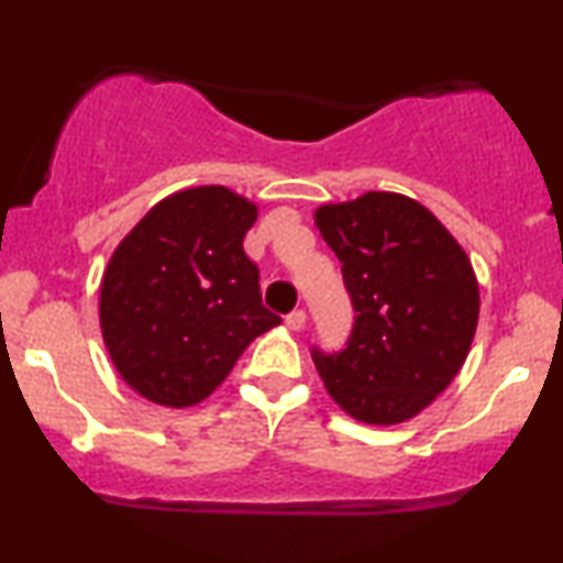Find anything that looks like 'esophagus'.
<instances>
[{
	"label": "esophagus",
	"instance_id": "1",
	"mask_svg": "<svg viewBox=\"0 0 563 563\" xmlns=\"http://www.w3.org/2000/svg\"><path fill=\"white\" fill-rule=\"evenodd\" d=\"M286 325L290 331H301V328L307 325V312H303V309H294V312L286 318Z\"/></svg>",
	"mask_w": 563,
	"mask_h": 563
}]
</instances>
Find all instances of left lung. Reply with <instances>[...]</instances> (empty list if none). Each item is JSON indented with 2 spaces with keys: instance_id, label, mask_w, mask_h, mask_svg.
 Here are the masks:
<instances>
[{
  "instance_id": "left-lung-1",
  "label": "left lung",
  "mask_w": 563,
  "mask_h": 563,
  "mask_svg": "<svg viewBox=\"0 0 563 563\" xmlns=\"http://www.w3.org/2000/svg\"><path fill=\"white\" fill-rule=\"evenodd\" d=\"M354 307L344 349L312 360L352 418L391 426L418 416L457 376L479 320L466 251L418 200L365 192L314 211Z\"/></svg>"
}]
</instances>
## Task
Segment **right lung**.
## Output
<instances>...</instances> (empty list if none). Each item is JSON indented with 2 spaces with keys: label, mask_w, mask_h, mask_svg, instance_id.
I'll list each match as a JSON object with an SVG mask.
<instances>
[{
  "label": "right lung",
  "mask_w": 563,
  "mask_h": 563,
  "mask_svg": "<svg viewBox=\"0 0 563 563\" xmlns=\"http://www.w3.org/2000/svg\"><path fill=\"white\" fill-rule=\"evenodd\" d=\"M254 222L256 206L228 187H190L153 206L108 262L102 339L121 378L151 402H200L256 335L280 325L243 251Z\"/></svg>",
  "instance_id": "obj_1"
}]
</instances>
